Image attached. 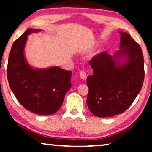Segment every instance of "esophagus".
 I'll use <instances>...</instances> for the list:
<instances>
[{
    "label": "esophagus",
    "mask_w": 152,
    "mask_h": 152,
    "mask_svg": "<svg viewBox=\"0 0 152 152\" xmlns=\"http://www.w3.org/2000/svg\"><path fill=\"white\" fill-rule=\"evenodd\" d=\"M80 77L82 79V80H86V78H87L86 73L84 70H81V71H80Z\"/></svg>",
    "instance_id": "esophagus-1"
}]
</instances>
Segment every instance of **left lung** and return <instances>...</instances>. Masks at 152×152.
<instances>
[{"label":"left lung","instance_id":"8db88e82","mask_svg":"<svg viewBox=\"0 0 152 152\" xmlns=\"http://www.w3.org/2000/svg\"><path fill=\"white\" fill-rule=\"evenodd\" d=\"M120 50L113 56L104 52L89 61L93 70L87 77V105L93 115L107 118L122 113L132 105L145 78L142 49L126 32H120ZM127 59L124 64L118 56Z\"/></svg>","mask_w":152,"mask_h":152}]
</instances>
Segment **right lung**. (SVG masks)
<instances>
[{
  "instance_id": "add662e5",
  "label": "right lung",
  "mask_w": 152,
  "mask_h": 152,
  "mask_svg": "<svg viewBox=\"0 0 152 152\" xmlns=\"http://www.w3.org/2000/svg\"><path fill=\"white\" fill-rule=\"evenodd\" d=\"M40 30L28 29L12 45L7 68L10 88L25 109L42 115L57 112L71 87V71L59 67L34 69L24 57L28 35Z\"/></svg>"
}]
</instances>
